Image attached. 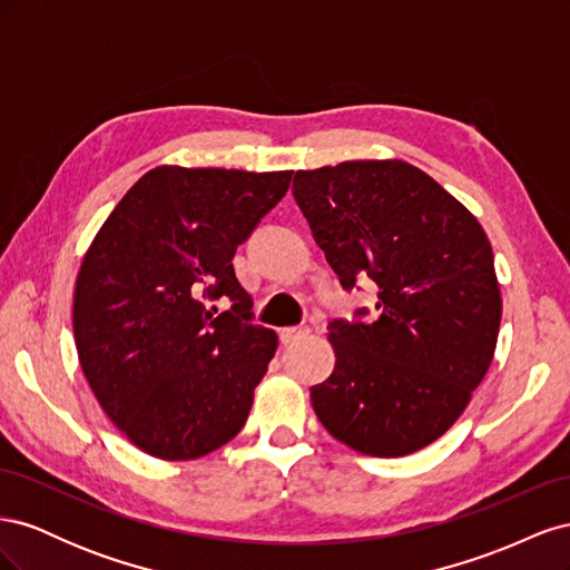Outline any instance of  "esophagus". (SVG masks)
I'll use <instances>...</instances> for the list:
<instances>
[{
  "label": "esophagus",
  "instance_id": "esophagus-1",
  "mask_svg": "<svg viewBox=\"0 0 570 570\" xmlns=\"http://www.w3.org/2000/svg\"><path fill=\"white\" fill-rule=\"evenodd\" d=\"M308 333H312V327H306V325L283 327V331H281V342H283V344H295V342L308 337Z\"/></svg>",
  "mask_w": 570,
  "mask_h": 570
}]
</instances>
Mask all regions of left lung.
<instances>
[{"instance_id":"8db88e82","label":"left lung","mask_w":570,"mask_h":570,"mask_svg":"<svg viewBox=\"0 0 570 570\" xmlns=\"http://www.w3.org/2000/svg\"><path fill=\"white\" fill-rule=\"evenodd\" d=\"M292 193L344 289L371 278L381 316L331 323L335 368L312 387L323 428L368 456L442 438L485 377L502 321L490 239L402 159L297 170Z\"/></svg>"}]
</instances>
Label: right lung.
Segmentation results:
<instances>
[{
    "instance_id": "add662e5",
    "label": "right lung",
    "mask_w": 570,
    "mask_h": 570,
    "mask_svg": "<svg viewBox=\"0 0 570 570\" xmlns=\"http://www.w3.org/2000/svg\"><path fill=\"white\" fill-rule=\"evenodd\" d=\"M289 180L292 170L157 166L85 252L73 295L80 366L145 454L199 459L243 430L278 335L249 321L233 256ZM223 294L228 313L203 304Z\"/></svg>"
}]
</instances>
